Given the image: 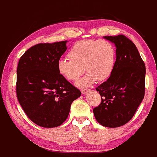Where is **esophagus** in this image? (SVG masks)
I'll return each mask as SVG.
<instances>
[{
  "label": "esophagus",
  "instance_id": "34e87169",
  "mask_svg": "<svg viewBox=\"0 0 157 157\" xmlns=\"http://www.w3.org/2000/svg\"><path fill=\"white\" fill-rule=\"evenodd\" d=\"M89 90H88V89H84V90H81V92H82V94H85V93H87V92L89 91Z\"/></svg>",
  "mask_w": 157,
  "mask_h": 157
}]
</instances>
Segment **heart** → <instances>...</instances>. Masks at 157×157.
<instances>
[{
  "label": "heart",
  "instance_id": "heart-1",
  "mask_svg": "<svg viewBox=\"0 0 157 157\" xmlns=\"http://www.w3.org/2000/svg\"><path fill=\"white\" fill-rule=\"evenodd\" d=\"M67 56L70 59H62L57 63L59 73L75 82L85 70L87 73L77 82V86L86 87L97 80L103 82L109 78L115 65L116 48L109 40H83L73 44Z\"/></svg>",
  "mask_w": 157,
  "mask_h": 157
}]
</instances>
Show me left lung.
Here are the masks:
<instances>
[{"instance_id": "1", "label": "left lung", "mask_w": 157, "mask_h": 157, "mask_svg": "<svg viewBox=\"0 0 157 157\" xmlns=\"http://www.w3.org/2000/svg\"><path fill=\"white\" fill-rule=\"evenodd\" d=\"M104 38L116 46V62L109 78L96 87L101 102L93 113L101 125L116 128L133 117L144 98L145 65L136 45L126 36Z\"/></svg>"}]
</instances>
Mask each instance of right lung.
I'll return each mask as SVG.
<instances>
[{"mask_svg": "<svg viewBox=\"0 0 157 157\" xmlns=\"http://www.w3.org/2000/svg\"><path fill=\"white\" fill-rule=\"evenodd\" d=\"M67 41L40 43L20 57L17 69L16 93L23 111L32 122L44 128L62 125L78 89L58 72L57 63Z\"/></svg>", "mask_w": 157, "mask_h": 157, "instance_id": "1", "label": "right lung"}]
</instances>
